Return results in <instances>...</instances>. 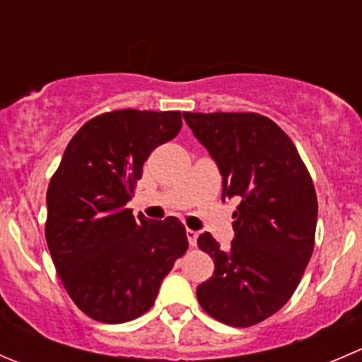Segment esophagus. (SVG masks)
<instances>
[{
	"label": "esophagus",
	"instance_id": "1",
	"mask_svg": "<svg viewBox=\"0 0 362 362\" xmlns=\"http://www.w3.org/2000/svg\"><path fill=\"white\" fill-rule=\"evenodd\" d=\"M185 235H187L189 244H191L192 247H194L196 240H198V231H194V230H185Z\"/></svg>",
	"mask_w": 362,
	"mask_h": 362
}]
</instances>
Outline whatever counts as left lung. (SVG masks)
Masks as SVG:
<instances>
[{
    "label": "left lung",
    "mask_w": 362,
    "mask_h": 362,
    "mask_svg": "<svg viewBox=\"0 0 362 362\" xmlns=\"http://www.w3.org/2000/svg\"><path fill=\"white\" fill-rule=\"evenodd\" d=\"M185 124L219 168L221 199L237 196L230 247L205 231L202 251L212 278L196 290L203 310L233 327H249L281 310L311 258L318 203L292 139L256 113H184Z\"/></svg>",
    "instance_id": "1"
}]
</instances>
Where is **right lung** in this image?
Listing matches in <instances>:
<instances>
[{"instance_id":"right-lung-1","label":"right lung","mask_w":362,"mask_h":362,"mask_svg":"<svg viewBox=\"0 0 362 362\" xmlns=\"http://www.w3.org/2000/svg\"><path fill=\"white\" fill-rule=\"evenodd\" d=\"M180 129V111L100 115L70 139L49 182V252L70 299L93 320L124 324L146 313L187 251L177 217L134 219L127 209L145 160Z\"/></svg>"}]
</instances>
